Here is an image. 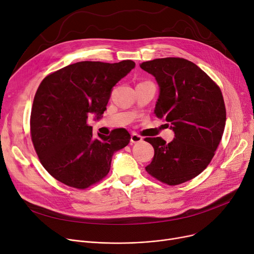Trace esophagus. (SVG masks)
Masks as SVG:
<instances>
[{"mask_svg": "<svg viewBox=\"0 0 254 254\" xmlns=\"http://www.w3.org/2000/svg\"><path fill=\"white\" fill-rule=\"evenodd\" d=\"M143 141V138L141 136H139L138 134H136V132H132L131 136H130V142L131 143H140Z\"/></svg>", "mask_w": 254, "mask_h": 254, "instance_id": "esophagus-1", "label": "esophagus"}]
</instances>
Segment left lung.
<instances>
[{"instance_id":"left-lung-1","label":"left lung","mask_w":254,"mask_h":254,"mask_svg":"<svg viewBox=\"0 0 254 254\" xmlns=\"http://www.w3.org/2000/svg\"><path fill=\"white\" fill-rule=\"evenodd\" d=\"M158 84L156 117L166 120L175 138H146L154 156L146 167L169 185L192 178L207 168L222 138L226 112L220 88L198 66L184 59L166 58L140 64Z\"/></svg>"}]
</instances>
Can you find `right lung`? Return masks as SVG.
<instances>
[{
	"mask_svg": "<svg viewBox=\"0 0 254 254\" xmlns=\"http://www.w3.org/2000/svg\"><path fill=\"white\" fill-rule=\"evenodd\" d=\"M132 61L115 64L78 62L48 75L38 87L31 113V135L40 162L49 174L83 190L108 174L113 154L130 136L125 128L92 136L89 114L103 117L113 86L135 68Z\"/></svg>",
	"mask_w": 254,
	"mask_h": 254,
	"instance_id": "right-lung-1",
	"label": "right lung"
}]
</instances>
